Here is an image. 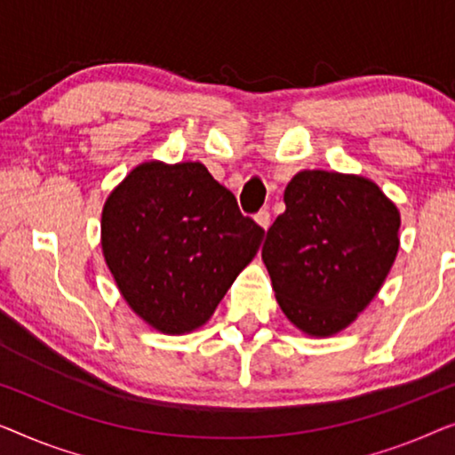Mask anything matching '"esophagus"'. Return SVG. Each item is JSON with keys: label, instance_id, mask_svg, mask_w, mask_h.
<instances>
[{"label": "esophagus", "instance_id": "1", "mask_svg": "<svg viewBox=\"0 0 455 455\" xmlns=\"http://www.w3.org/2000/svg\"><path fill=\"white\" fill-rule=\"evenodd\" d=\"M255 222H258L264 230H267V227H270V212H267V210H259V212L255 214Z\"/></svg>", "mask_w": 455, "mask_h": 455}]
</instances>
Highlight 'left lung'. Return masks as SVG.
Wrapping results in <instances>:
<instances>
[{"label": "left lung", "instance_id": "left-lung-1", "mask_svg": "<svg viewBox=\"0 0 455 455\" xmlns=\"http://www.w3.org/2000/svg\"><path fill=\"white\" fill-rule=\"evenodd\" d=\"M284 204L261 247L272 289L300 331L334 336L392 270L400 212L373 181L334 171L297 172Z\"/></svg>", "mask_w": 455, "mask_h": 455}]
</instances>
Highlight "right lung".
I'll return each mask as SVG.
<instances>
[{
  "instance_id": "add662e5",
  "label": "right lung",
  "mask_w": 455,
  "mask_h": 455,
  "mask_svg": "<svg viewBox=\"0 0 455 455\" xmlns=\"http://www.w3.org/2000/svg\"><path fill=\"white\" fill-rule=\"evenodd\" d=\"M102 255L121 294L163 334L200 328L264 239L202 163H144L107 197Z\"/></svg>"
}]
</instances>
